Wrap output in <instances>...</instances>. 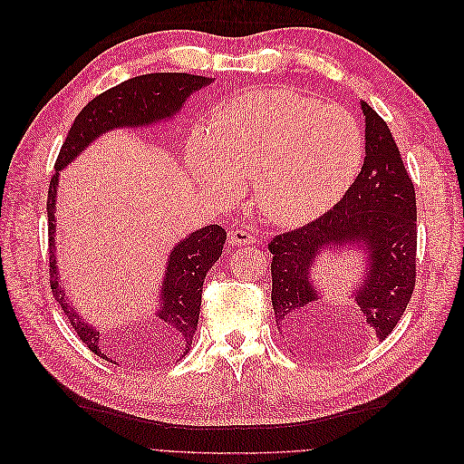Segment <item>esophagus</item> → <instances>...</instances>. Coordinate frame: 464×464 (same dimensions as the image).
Listing matches in <instances>:
<instances>
[{
    "mask_svg": "<svg viewBox=\"0 0 464 464\" xmlns=\"http://www.w3.org/2000/svg\"><path fill=\"white\" fill-rule=\"evenodd\" d=\"M256 237L249 230L246 228H236L228 234V244L232 246H247V244H254Z\"/></svg>",
    "mask_w": 464,
    "mask_h": 464,
    "instance_id": "obj_1",
    "label": "esophagus"
}]
</instances>
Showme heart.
<instances>
[{"mask_svg":"<svg viewBox=\"0 0 464 464\" xmlns=\"http://www.w3.org/2000/svg\"><path fill=\"white\" fill-rule=\"evenodd\" d=\"M362 159L363 133L348 110L290 89L230 98L188 143V164L205 188L232 195L237 178H256L257 205L286 227L339 201Z\"/></svg>","mask_w":464,"mask_h":464,"instance_id":"b5f03b06","label":"heart"}]
</instances>
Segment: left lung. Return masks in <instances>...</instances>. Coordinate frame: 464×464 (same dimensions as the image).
Wrapping results in <instances>:
<instances>
[{
  "mask_svg": "<svg viewBox=\"0 0 464 464\" xmlns=\"http://www.w3.org/2000/svg\"><path fill=\"white\" fill-rule=\"evenodd\" d=\"M362 111L366 116V159L354 184L327 213L269 242L275 321L294 348L312 346V323L319 321V307H327L319 304L312 283L321 249L368 251L370 269L354 292V310L379 341L395 329L416 286L414 184L389 125L370 104L362 102Z\"/></svg>",
  "mask_w": 464,
  "mask_h": 464,
  "instance_id": "left-lung-1",
  "label": "left lung"
}]
</instances>
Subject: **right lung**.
<instances>
[{
	"mask_svg": "<svg viewBox=\"0 0 464 464\" xmlns=\"http://www.w3.org/2000/svg\"><path fill=\"white\" fill-rule=\"evenodd\" d=\"M208 82H213V79L189 73H149L123 81L121 85L94 96L79 111L60 149L58 159H55V174L50 179L46 201L50 288L53 298L62 305L69 325L75 329L82 344H87L91 353L102 360L111 362V358L104 353L102 333L91 327L89 323L81 321L77 310H73L65 298L58 269H55L53 210L60 170L72 162L79 152H82L89 143H92L96 137H101L106 131L116 128H141V125L172 118L191 92L207 87ZM224 242H227V230L218 224H210V227L193 232L186 240L178 242V246L172 249L166 266V278L162 283V310L157 314L162 327L159 334L162 360H181L189 353L201 312L203 280L210 266L220 257Z\"/></svg>",
	"mask_w": 464,
	"mask_h": 464,
	"instance_id": "1",
	"label": "right lung"
}]
</instances>
